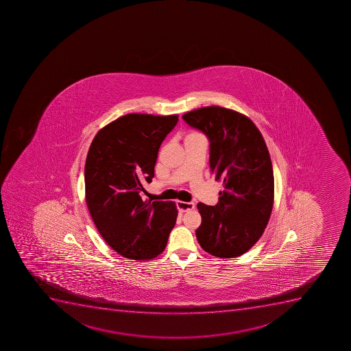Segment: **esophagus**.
Masks as SVG:
<instances>
[{"mask_svg": "<svg viewBox=\"0 0 351 351\" xmlns=\"http://www.w3.org/2000/svg\"><path fill=\"white\" fill-rule=\"evenodd\" d=\"M177 206L181 212H187V210H191L195 208V204L186 203V202H178Z\"/></svg>", "mask_w": 351, "mask_h": 351, "instance_id": "34e87169", "label": "esophagus"}]
</instances>
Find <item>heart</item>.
I'll use <instances>...</instances> for the list:
<instances>
[{"instance_id": "obj_1", "label": "heart", "mask_w": 351, "mask_h": 351, "mask_svg": "<svg viewBox=\"0 0 351 351\" xmlns=\"http://www.w3.org/2000/svg\"><path fill=\"white\" fill-rule=\"evenodd\" d=\"M193 136H199V134H195V132H193V134H188L187 137H193Z\"/></svg>"}]
</instances>
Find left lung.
Instances as JSON below:
<instances>
[{
  "instance_id": "1",
  "label": "left lung",
  "mask_w": 351,
  "mask_h": 351,
  "mask_svg": "<svg viewBox=\"0 0 351 351\" xmlns=\"http://www.w3.org/2000/svg\"><path fill=\"white\" fill-rule=\"evenodd\" d=\"M182 119L206 134L210 172L224 188L215 206L197 204V240L215 257L241 256L258 241L272 213L274 176L265 141L248 117L230 108H197Z\"/></svg>"
}]
</instances>
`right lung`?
Returning a JSON list of instances; mask_svg holds the SVG:
<instances>
[{
  "label": "right lung",
  "instance_id": "obj_1",
  "mask_svg": "<svg viewBox=\"0 0 351 351\" xmlns=\"http://www.w3.org/2000/svg\"><path fill=\"white\" fill-rule=\"evenodd\" d=\"M177 114L132 113L101 129L85 164L86 203L96 228L125 258L152 259L167 246L177 221L173 202L141 199L152 182L158 149Z\"/></svg>",
  "mask_w": 351,
  "mask_h": 351
}]
</instances>
